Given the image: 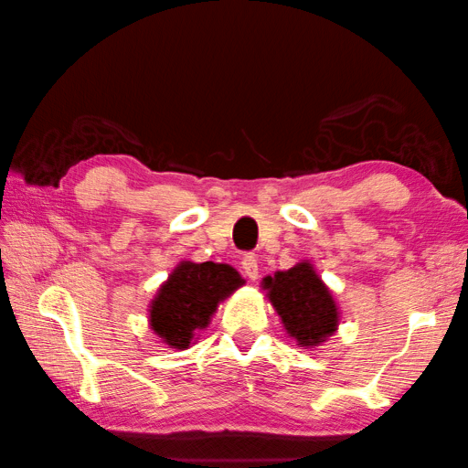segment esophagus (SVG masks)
<instances>
[{
  "instance_id": "34e87169",
  "label": "esophagus",
  "mask_w": 468,
  "mask_h": 468,
  "mask_svg": "<svg viewBox=\"0 0 468 468\" xmlns=\"http://www.w3.org/2000/svg\"><path fill=\"white\" fill-rule=\"evenodd\" d=\"M241 268L245 271V276H248L250 280H258L260 271H258V260H256V256H251V253H248V256L241 260Z\"/></svg>"
}]
</instances>
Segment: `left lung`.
<instances>
[{"instance_id": "left-lung-1", "label": "left lung", "mask_w": 468, "mask_h": 468, "mask_svg": "<svg viewBox=\"0 0 468 468\" xmlns=\"http://www.w3.org/2000/svg\"><path fill=\"white\" fill-rule=\"evenodd\" d=\"M261 291L278 313L286 335L303 350L323 346L339 327V307L309 260L261 280Z\"/></svg>"}]
</instances>
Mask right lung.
<instances>
[{"label":"right lung","mask_w":468,"mask_h":468,"mask_svg":"<svg viewBox=\"0 0 468 468\" xmlns=\"http://www.w3.org/2000/svg\"><path fill=\"white\" fill-rule=\"evenodd\" d=\"M245 280L229 263L182 260L149 304V329L172 350H188L218 304Z\"/></svg>","instance_id":"1"}]
</instances>
